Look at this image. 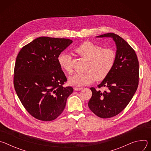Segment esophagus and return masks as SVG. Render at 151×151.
Listing matches in <instances>:
<instances>
[{
    "label": "esophagus",
    "mask_w": 151,
    "mask_h": 151,
    "mask_svg": "<svg viewBox=\"0 0 151 151\" xmlns=\"http://www.w3.org/2000/svg\"><path fill=\"white\" fill-rule=\"evenodd\" d=\"M82 89H83L82 87H74V90H75V91H79V90H82Z\"/></svg>",
    "instance_id": "obj_1"
}]
</instances>
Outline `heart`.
Segmentation results:
<instances>
[{"label": "heart", "instance_id": "heart-1", "mask_svg": "<svg viewBox=\"0 0 151 151\" xmlns=\"http://www.w3.org/2000/svg\"><path fill=\"white\" fill-rule=\"evenodd\" d=\"M75 51L82 58L88 60L85 73H76L69 78V83L75 86H82L93 83L95 79H104L112 70L116 59V52L111 48H103L90 41L83 42ZM71 56L61 52L57 57L61 69L67 73L72 71Z\"/></svg>", "mask_w": 151, "mask_h": 151}]
</instances>
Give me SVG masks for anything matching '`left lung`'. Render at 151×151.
<instances>
[{"instance_id": "obj_1", "label": "left lung", "mask_w": 151, "mask_h": 151, "mask_svg": "<svg viewBox=\"0 0 151 151\" xmlns=\"http://www.w3.org/2000/svg\"><path fill=\"white\" fill-rule=\"evenodd\" d=\"M97 37L113 38L117 49L116 59L111 72L97 85L107 90L90 88L92 96L88 105L97 116L109 118L122 112L134 95L139 85V61L134 50L118 35L109 33Z\"/></svg>"}]
</instances>
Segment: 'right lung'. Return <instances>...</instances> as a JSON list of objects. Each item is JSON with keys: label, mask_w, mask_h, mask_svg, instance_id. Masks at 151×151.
Returning a JSON list of instances; mask_svg holds the SVG:
<instances>
[{"label": "right lung", "mask_w": 151, "mask_h": 151, "mask_svg": "<svg viewBox=\"0 0 151 151\" xmlns=\"http://www.w3.org/2000/svg\"><path fill=\"white\" fill-rule=\"evenodd\" d=\"M73 41L39 37L19 51L15 64L14 85L26 111L43 121L56 119L64 111L71 87L57 61L58 55Z\"/></svg>", "instance_id": "1"}]
</instances>
